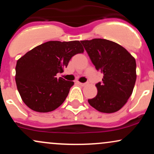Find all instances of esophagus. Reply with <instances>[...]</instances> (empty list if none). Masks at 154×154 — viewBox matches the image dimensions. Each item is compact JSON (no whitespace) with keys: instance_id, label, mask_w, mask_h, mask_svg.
<instances>
[{"instance_id":"esophagus-1","label":"esophagus","mask_w":154,"mask_h":154,"mask_svg":"<svg viewBox=\"0 0 154 154\" xmlns=\"http://www.w3.org/2000/svg\"><path fill=\"white\" fill-rule=\"evenodd\" d=\"M78 83H79V85H82V86H85V85H88L87 82H85V83H82V82H78Z\"/></svg>"}]
</instances>
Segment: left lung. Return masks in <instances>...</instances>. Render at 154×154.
Returning <instances> with one entry per match:
<instances>
[{
  "label": "left lung",
  "instance_id": "1",
  "mask_svg": "<svg viewBox=\"0 0 154 154\" xmlns=\"http://www.w3.org/2000/svg\"><path fill=\"white\" fill-rule=\"evenodd\" d=\"M95 69L103 74L95 85L98 93L88 100L91 106L103 113H114L127 103L136 81L135 59L119 44L95 38L80 41Z\"/></svg>",
  "mask_w": 154,
  "mask_h": 154
}]
</instances>
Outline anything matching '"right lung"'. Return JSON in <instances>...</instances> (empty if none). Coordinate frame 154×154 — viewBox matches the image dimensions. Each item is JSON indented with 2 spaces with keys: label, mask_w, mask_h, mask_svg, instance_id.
Returning a JSON list of instances; mask_svg holds the SVG:
<instances>
[{
  "label": "right lung",
  "mask_w": 154,
  "mask_h": 154,
  "mask_svg": "<svg viewBox=\"0 0 154 154\" xmlns=\"http://www.w3.org/2000/svg\"><path fill=\"white\" fill-rule=\"evenodd\" d=\"M84 52L78 40L48 41L28 51L17 62L16 83L24 103L32 110L45 113L63 103L74 85L56 77L72 56Z\"/></svg>",
  "instance_id": "add662e5"
}]
</instances>
